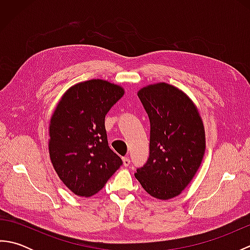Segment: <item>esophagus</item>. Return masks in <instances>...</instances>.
I'll use <instances>...</instances> for the list:
<instances>
[{"label": "esophagus", "instance_id": "1", "mask_svg": "<svg viewBox=\"0 0 250 250\" xmlns=\"http://www.w3.org/2000/svg\"><path fill=\"white\" fill-rule=\"evenodd\" d=\"M122 162H124L125 167H129L130 163H131V160H130L129 157H125V158H122Z\"/></svg>", "mask_w": 250, "mask_h": 250}]
</instances>
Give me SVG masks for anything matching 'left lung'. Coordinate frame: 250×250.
Returning a JSON list of instances; mask_svg holds the SVG:
<instances>
[{
  "label": "left lung",
  "mask_w": 250,
  "mask_h": 250,
  "mask_svg": "<svg viewBox=\"0 0 250 250\" xmlns=\"http://www.w3.org/2000/svg\"><path fill=\"white\" fill-rule=\"evenodd\" d=\"M139 98L150 122L149 157L135 177L156 199L182 193L201 166L205 132L187 94L166 83L141 89Z\"/></svg>",
  "instance_id": "1"
}]
</instances>
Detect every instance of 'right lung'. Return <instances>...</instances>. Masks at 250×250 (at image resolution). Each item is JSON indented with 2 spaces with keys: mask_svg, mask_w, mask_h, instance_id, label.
Here are the masks:
<instances>
[{
  "mask_svg": "<svg viewBox=\"0 0 250 250\" xmlns=\"http://www.w3.org/2000/svg\"><path fill=\"white\" fill-rule=\"evenodd\" d=\"M120 86L91 79L71 87L49 125V156L58 176L73 193L91 196L122 164L110 149L105 116L122 98Z\"/></svg>",
  "mask_w": 250,
  "mask_h": 250,
  "instance_id": "add662e5",
  "label": "right lung"
}]
</instances>
